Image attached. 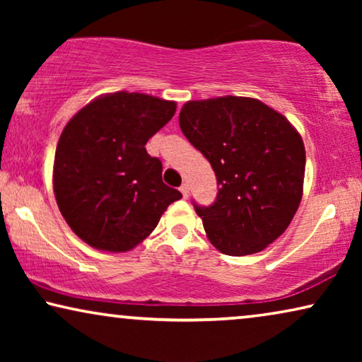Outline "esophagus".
<instances>
[{
  "mask_svg": "<svg viewBox=\"0 0 362 362\" xmlns=\"http://www.w3.org/2000/svg\"><path fill=\"white\" fill-rule=\"evenodd\" d=\"M180 191H181V194H182V197H185V199L187 196H189V186H187L186 182H185V185L180 186Z\"/></svg>",
  "mask_w": 362,
  "mask_h": 362,
  "instance_id": "34e87169",
  "label": "esophagus"
}]
</instances>
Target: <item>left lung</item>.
I'll return each mask as SVG.
<instances>
[{
  "instance_id": "1",
  "label": "left lung",
  "mask_w": 362,
  "mask_h": 362,
  "mask_svg": "<svg viewBox=\"0 0 362 362\" xmlns=\"http://www.w3.org/2000/svg\"><path fill=\"white\" fill-rule=\"evenodd\" d=\"M180 127L211 163L216 201L194 209L211 244L226 255H250L284 234L301 201L305 146L284 115L255 98L185 103Z\"/></svg>"
}]
</instances>
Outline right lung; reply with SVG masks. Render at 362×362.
I'll list each match as a JSON object with an SVG mask.
<instances>
[{
	"label": "right lung",
	"mask_w": 362,
	"mask_h": 362,
	"mask_svg": "<svg viewBox=\"0 0 362 362\" xmlns=\"http://www.w3.org/2000/svg\"><path fill=\"white\" fill-rule=\"evenodd\" d=\"M175 112V102L117 92L95 98L64 128L54 158V192L69 227L88 245L133 249L182 197L163 182L161 161L145 148Z\"/></svg>",
	"instance_id": "right-lung-1"
}]
</instances>
